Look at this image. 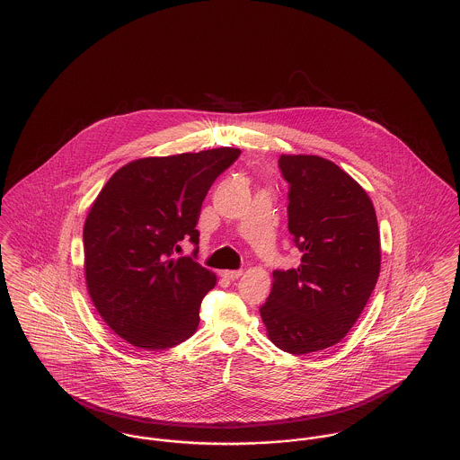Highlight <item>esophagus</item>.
<instances>
[{
  "label": "esophagus",
  "mask_w": 460,
  "mask_h": 460,
  "mask_svg": "<svg viewBox=\"0 0 460 460\" xmlns=\"http://www.w3.org/2000/svg\"><path fill=\"white\" fill-rule=\"evenodd\" d=\"M220 275H222L224 279H227V280H236L238 277L243 275V271H242V270H231V271H222Z\"/></svg>",
  "instance_id": "esophagus-1"
}]
</instances>
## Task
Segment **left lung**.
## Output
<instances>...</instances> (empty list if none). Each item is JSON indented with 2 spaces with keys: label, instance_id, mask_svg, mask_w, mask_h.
Here are the masks:
<instances>
[{
  "label": "left lung",
  "instance_id": "left-lung-1",
  "mask_svg": "<svg viewBox=\"0 0 460 460\" xmlns=\"http://www.w3.org/2000/svg\"><path fill=\"white\" fill-rule=\"evenodd\" d=\"M288 183V233L303 253L294 270H275L259 308L270 340L288 354L340 343L360 317L380 275V233L366 190L318 155H282Z\"/></svg>",
  "mask_w": 460,
  "mask_h": 460
}]
</instances>
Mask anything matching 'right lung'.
I'll use <instances>...</instances> for the list:
<instances>
[{
	"label": "right lung",
	"instance_id": "add662e5",
	"mask_svg": "<svg viewBox=\"0 0 460 460\" xmlns=\"http://www.w3.org/2000/svg\"><path fill=\"white\" fill-rule=\"evenodd\" d=\"M242 150L146 157L106 181L84 226L91 299L115 334L145 350L185 341L199 323V305L215 275L198 261L201 205L213 181ZM192 258L175 261L179 242Z\"/></svg>",
	"mask_w": 460,
	"mask_h": 460
}]
</instances>
